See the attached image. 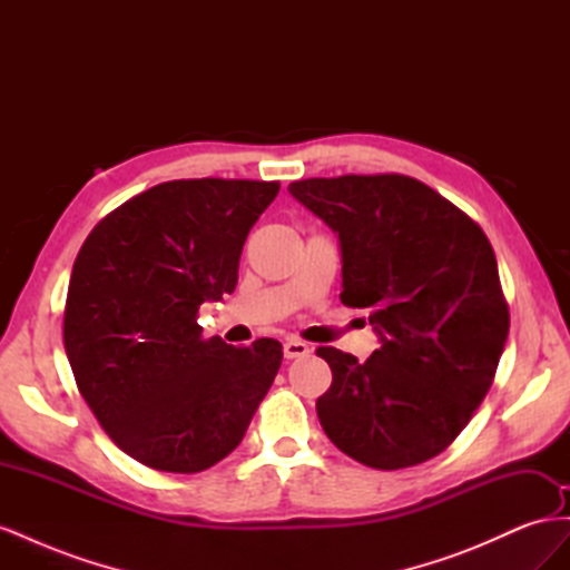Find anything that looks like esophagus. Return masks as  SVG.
Here are the masks:
<instances>
[{
	"mask_svg": "<svg viewBox=\"0 0 570 570\" xmlns=\"http://www.w3.org/2000/svg\"><path fill=\"white\" fill-rule=\"evenodd\" d=\"M308 352V344L306 342H302V340H287L285 344H283V354H285V358H302V356H306Z\"/></svg>",
	"mask_w": 570,
	"mask_h": 570,
	"instance_id": "1",
	"label": "esophagus"
}]
</instances>
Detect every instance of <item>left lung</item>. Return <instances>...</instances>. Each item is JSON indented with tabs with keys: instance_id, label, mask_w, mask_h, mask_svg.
Masks as SVG:
<instances>
[{
	"instance_id": "1",
	"label": "left lung",
	"mask_w": 570,
	"mask_h": 570,
	"mask_svg": "<svg viewBox=\"0 0 570 570\" xmlns=\"http://www.w3.org/2000/svg\"><path fill=\"white\" fill-rule=\"evenodd\" d=\"M287 189L337 235L340 299L368 308L381 340L364 364L316 350L333 371L316 402L325 435L381 471L438 456L485 400L509 335L490 239L409 176L308 178Z\"/></svg>"
}]
</instances>
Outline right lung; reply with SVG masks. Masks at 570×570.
I'll list each match as a JSON object with an SVG mask.
<instances>
[{
    "instance_id": "right-lung-1",
    "label": "right lung",
    "mask_w": 570,
    "mask_h": 570,
    "mask_svg": "<svg viewBox=\"0 0 570 570\" xmlns=\"http://www.w3.org/2000/svg\"><path fill=\"white\" fill-rule=\"evenodd\" d=\"M278 183L170 180L120 204L85 239L63 347L101 428L135 461L199 473L226 459L281 368L283 344L202 340L197 312L237 285L243 245Z\"/></svg>"
}]
</instances>
